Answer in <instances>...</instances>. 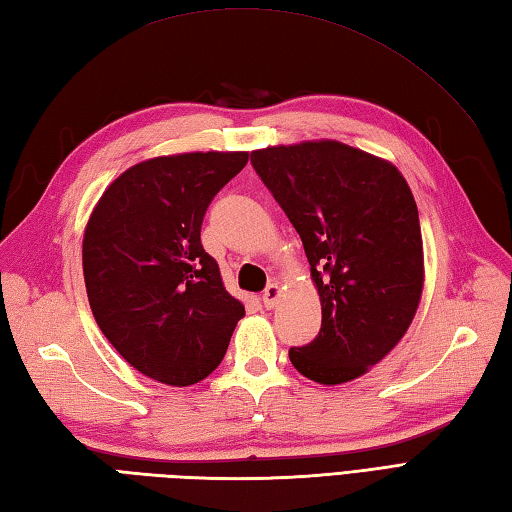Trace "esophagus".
Listing matches in <instances>:
<instances>
[{
    "label": "esophagus",
    "mask_w": 512,
    "mask_h": 512,
    "mask_svg": "<svg viewBox=\"0 0 512 512\" xmlns=\"http://www.w3.org/2000/svg\"><path fill=\"white\" fill-rule=\"evenodd\" d=\"M279 297H281V288H279V284H270L266 290H264V306L270 310V308H275L277 303H279Z\"/></svg>",
    "instance_id": "esophagus-1"
}]
</instances>
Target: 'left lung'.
<instances>
[{
  "instance_id": "8db88e82",
  "label": "left lung",
  "mask_w": 512,
  "mask_h": 512,
  "mask_svg": "<svg viewBox=\"0 0 512 512\" xmlns=\"http://www.w3.org/2000/svg\"><path fill=\"white\" fill-rule=\"evenodd\" d=\"M306 248L321 330L290 363L319 385L367 374L416 317L424 288L418 206L389 160L339 140H301L250 154Z\"/></svg>"
}]
</instances>
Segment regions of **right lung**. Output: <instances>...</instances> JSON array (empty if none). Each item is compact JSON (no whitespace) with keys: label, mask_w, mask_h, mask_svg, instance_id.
<instances>
[{"label":"right lung","mask_w":512,"mask_h":512,"mask_svg":"<svg viewBox=\"0 0 512 512\" xmlns=\"http://www.w3.org/2000/svg\"><path fill=\"white\" fill-rule=\"evenodd\" d=\"M248 151H189L123 171L83 233V277L105 339L147 378L200 383L222 363L244 306L226 292L200 228Z\"/></svg>","instance_id":"obj_1"}]
</instances>
